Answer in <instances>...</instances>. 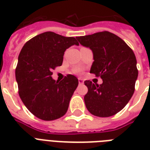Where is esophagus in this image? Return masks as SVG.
<instances>
[{
    "mask_svg": "<svg viewBox=\"0 0 150 150\" xmlns=\"http://www.w3.org/2000/svg\"><path fill=\"white\" fill-rule=\"evenodd\" d=\"M83 82H84V81H83V79H79V84H83Z\"/></svg>",
    "mask_w": 150,
    "mask_h": 150,
    "instance_id": "obj_1",
    "label": "esophagus"
}]
</instances>
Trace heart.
Wrapping results in <instances>:
<instances>
[{
    "mask_svg": "<svg viewBox=\"0 0 150 150\" xmlns=\"http://www.w3.org/2000/svg\"><path fill=\"white\" fill-rule=\"evenodd\" d=\"M76 72H77V73H80V72H81V71H80V70H77V71H76Z\"/></svg>",
    "mask_w": 150,
    "mask_h": 150,
    "instance_id": "obj_1",
    "label": "heart"
}]
</instances>
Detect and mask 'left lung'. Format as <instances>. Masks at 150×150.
<instances>
[{
  "mask_svg": "<svg viewBox=\"0 0 150 150\" xmlns=\"http://www.w3.org/2000/svg\"><path fill=\"white\" fill-rule=\"evenodd\" d=\"M76 38L93 53L90 73L103 79L100 85L85 81L88 88L86 107L95 116H113L125 107L135 91L138 77L135 54L122 39L110 32Z\"/></svg>",
  "mask_w": 150,
  "mask_h": 150,
  "instance_id": "left-lung-1",
  "label": "left lung"
}]
</instances>
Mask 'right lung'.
Segmentation results:
<instances>
[{
	"label": "right lung",
	"mask_w": 150,
	"mask_h": 150,
	"mask_svg": "<svg viewBox=\"0 0 150 150\" xmlns=\"http://www.w3.org/2000/svg\"><path fill=\"white\" fill-rule=\"evenodd\" d=\"M79 45L75 37L45 32L27 41L18 55L15 78L18 94L27 109L43 121L66 114L79 80L68 75L62 81L52 79V71L61 66L66 49Z\"/></svg>",
	"instance_id": "right-lung-1"
}]
</instances>
